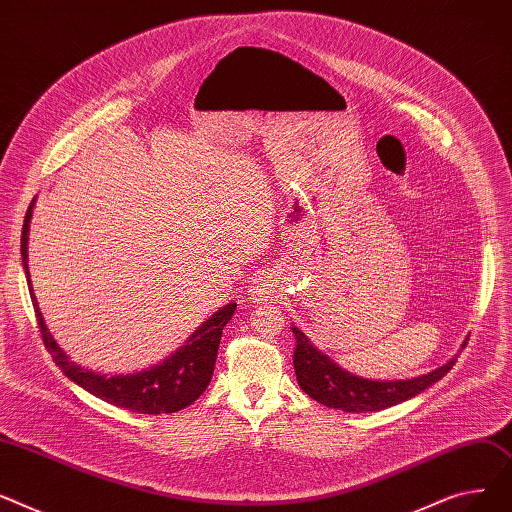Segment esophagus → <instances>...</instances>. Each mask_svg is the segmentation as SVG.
Here are the masks:
<instances>
[{
    "label": "esophagus",
    "mask_w": 512,
    "mask_h": 512,
    "mask_svg": "<svg viewBox=\"0 0 512 512\" xmlns=\"http://www.w3.org/2000/svg\"><path fill=\"white\" fill-rule=\"evenodd\" d=\"M273 289H275L273 281L264 279V281H260V283L252 289V299H256V302H264V299H268L270 295H273Z\"/></svg>",
    "instance_id": "1"
}]
</instances>
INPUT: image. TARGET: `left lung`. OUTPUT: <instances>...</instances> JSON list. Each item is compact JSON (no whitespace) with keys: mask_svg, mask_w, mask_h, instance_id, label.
<instances>
[{"mask_svg":"<svg viewBox=\"0 0 512 512\" xmlns=\"http://www.w3.org/2000/svg\"><path fill=\"white\" fill-rule=\"evenodd\" d=\"M291 330L297 343L293 351V368L299 386L314 401L347 413L380 411L403 403L438 382L457 362V359H450L448 364L436 368L434 372L411 380H368L353 376L337 366L328 355L318 351L299 328L293 326Z\"/></svg>","mask_w":512,"mask_h":512,"instance_id":"left-lung-1","label":"left lung"}]
</instances>
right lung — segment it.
<instances>
[{"label":"right lung","mask_w":512,"mask_h":512,"mask_svg":"<svg viewBox=\"0 0 512 512\" xmlns=\"http://www.w3.org/2000/svg\"><path fill=\"white\" fill-rule=\"evenodd\" d=\"M33 204L35 200L30 202L24 217L20 254H22V266L26 273L30 299H33L35 316L41 328V339L45 343V349L51 353L55 366H59V370H62L72 382L88 390L90 395H95L115 407H122L134 413H144V415L175 413L179 409H186L188 405H192L204 393L210 378H213L223 326L231 320L237 304H227L217 314L210 316L186 341L184 347H179L171 357L165 359L163 364L153 366L150 370H144L138 374H126V376L122 374L105 376L93 370L80 368L51 337L49 328L43 320V314L39 310L33 287H30L28 223H30V217H33Z\"/></svg>","instance_id":"add662e5"}]
</instances>
